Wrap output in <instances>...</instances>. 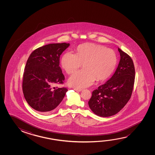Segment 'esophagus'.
Wrapping results in <instances>:
<instances>
[{
  "label": "esophagus",
  "instance_id": "obj_1",
  "mask_svg": "<svg viewBox=\"0 0 155 155\" xmlns=\"http://www.w3.org/2000/svg\"><path fill=\"white\" fill-rule=\"evenodd\" d=\"M74 90L75 91H76L78 92L81 91H82V89H77V88H74Z\"/></svg>",
  "mask_w": 155,
  "mask_h": 155
}]
</instances>
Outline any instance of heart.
Returning <instances> with one entry per match:
<instances>
[{
	"label": "heart",
	"mask_w": 155,
	"mask_h": 155,
	"mask_svg": "<svg viewBox=\"0 0 155 155\" xmlns=\"http://www.w3.org/2000/svg\"><path fill=\"white\" fill-rule=\"evenodd\" d=\"M117 62V56L112 50L93 44L79 46L76 54L68 52L61 61L62 68L69 74L74 73L83 65L84 70L74 74L69 80L70 85L77 89L90 86L95 79H107L114 71Z\"/></svg>",
	"instance_id": "heart-1"
}]
</instances>
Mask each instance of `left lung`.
Returning a JSON list of instances; mask_svg holds the SVG:
<instances>
[{
    "mask_svg": "<svg viewBox=\"0 0 155 155\" xmlns=\"http://www.w3.org/2000/svg\"><path fill=\"white\" fill-rule=\"evenodd\" d=\"M120 59L111 78L92 92L88 104L94 114L107 117L117 114L124 107L132 94L135 70L131 58L118 48Z\"/></svg>",
    "mask_w": 155,
    "mask_h": 155,
    "instance_id": "left-lung-1",
    "label": "left lung"
}]
</instances>
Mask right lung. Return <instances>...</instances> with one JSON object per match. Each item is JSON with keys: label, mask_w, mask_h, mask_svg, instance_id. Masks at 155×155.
I'll return each instance as SVG.
<instances>
[{"label": "right lung", "mask_w": 155, "mask_h": 155, "mask_svg": "<svg viewBox=\"0 0 155 155\" xmlns=\"http://www.w3.org/2000/svg\"><path fill=\"white\" fill-rule=\"evenodd\" d=\"M70 44H50L31 53L23 74V92L26 102L41 113L51 111L63 101L68 89L55 87L65 77L59 66L60 56Z\"/></svg>", "instance_id": "obj_1"}]
</instances>
